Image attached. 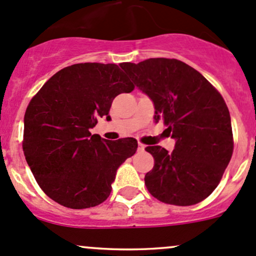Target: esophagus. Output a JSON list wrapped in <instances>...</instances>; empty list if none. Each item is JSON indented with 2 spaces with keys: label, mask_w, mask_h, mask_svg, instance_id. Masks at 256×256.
<instances>
[{
  "label": "esophagus",
  "mask_w": 256,
  "mask_h": 256,
  "mask_svg": "<svg viewBox=\"0 0 256 256\" xmlns=\"http://www.w3.org/2000/svg\"><path fill=\"white\" fill-rule=\"evenodd\" d=\"M145 150V145L142 144V142H139L138 144V151H144Z\"/></svg>",
  "instance_id": "34e87169"
}]
</instances>
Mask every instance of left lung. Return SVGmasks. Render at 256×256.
<instances>
[{
  "label": "left lung",
  "instance_id": "1",
  "mask_svg": "<svg viewBox=\"0 0 256 256\" xmlns=\"http://www.w3.org/2000/svg\"><path fill=\"white\" fill-rule=\"evenodd\" d=\"M120 67L152 101L155 122L162 120L176 140L172 152L158 145L146 148L155 160L145 174L148 190L166 204H198L215 190L232 158V124L224 98L178 60L149 58Z\"/></svg>",
  "mask_w": 256,
  "mask_h": 256
}]
</instances>
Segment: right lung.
Segmentation results:
<instances>
[{
	"instance_id": "add662e5",
	"label": "right lung",
	"mask_w": 256,
	"mask_h": 256,
	"mask_svg": "<svg viewBox=\"0 0 256 256\" xmlns=\"http://www.w3.org/2000/svg\"><path fill=\"white\" fill-rule=\"evenodd\" d=\"M134 85L114 63H79L52 76L24 116L23 151L45 194L70 208L108 198L118 167L136 154L134 138L107 140L90 133L111 120L112 101Z\"/></svg>"
}]
</instances>
